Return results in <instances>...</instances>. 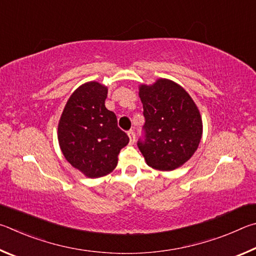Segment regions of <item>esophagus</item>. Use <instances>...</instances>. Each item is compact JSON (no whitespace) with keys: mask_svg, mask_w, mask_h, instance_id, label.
Segmentation results:
<instances>
[{"mask_svg":"<svg viewBox=\"0 0 256 256\" xmlns=\"http://www.w3.org/2000/svg\"><path fill=\"white\" fill-rule=\"evenodd\" d=\"M128 137H129V140H130V144H134V142H135V140H136L135 132H134L132 130L128 132Z\"/></svg>","mask_w":256,"mask_h":256,"instance_id":"obj_1","label":"esophagus"}]
</instances>
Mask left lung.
<instances>
[{
  "label": "left lung",
  "mask_w": 256,
  "mask_h": 256,
  "mask_svg": "<svg viewBox=\"0 0 256 256\" xmlns=\"http://www.w3.org/2000/svg\"><path fill=\"white\" fill-rule=\"evenodd\" d=\"M144 108L145 140L138 148L148 166L173 171L196 153L202 137L198 106L181 85L168 78L140 85Z\"/></svg>",
  "instance_id": "left-lung-1"
}]
</instances>
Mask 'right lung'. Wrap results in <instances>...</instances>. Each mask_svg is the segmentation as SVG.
<instances>
[{
  "mask_svg": "<svg viewBox=\"0 0 256 256\" xmlns=\"http://www.w3.org/2000/svg\"><path fill=\"white\" fill-rule=\"evenodd\" d=\"M108 88L96 80L72 93L58 122V142L72 166L85 176H106L118 164V154L129 138L118 127L116 116L104 101Z\"/></svg>",
  "mask_w": 256,
  "mask_h": 256,
  "instance_id": "add662e5",
  "label": "right lung"
}]
</instances>
